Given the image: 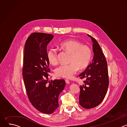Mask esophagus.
I'll return each instance as SVG.
<instances>
[{"mask_svg": "<svg viewBox=\"0 0 127 127\" xmlns=\"http://www.w3.org/2000/svg\"><path fill=\"white\" fill-rule=\"evenodd\" d=\"M65 82H66V83L67 84H68L70 83V81H69L68 80H67V79H66V80H65Z\"/></svg>", "mask_w": 127, "mask_h": 127, "instance_id": "34e87169", "label": "esophagus"}]
</instances>
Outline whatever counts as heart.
Here are the masks:
<instances>
[{"instance_id":"1","label":"heart","mask_w":127,"mask_h":127,"mask_svg":"<svg viewBox=\"0 0 127 127\" xmlns=\"http://www.w3.org/2000/svg\"><path fill=\"white\" fill-rule=\"evenodd\" d=\"M60 47L70 54L69 64H63L55 70L56 74L65 78H70L76 74L78 69L82 70L86 68L92 59V51L86 45L74 40L64 41L60 44ZM49 63L55 65L58 62V52L55 48H50L47 53Z\"/></svg>"}]
</instances>
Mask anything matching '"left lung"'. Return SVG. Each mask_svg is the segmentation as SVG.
Segmentation results:
<instances>
[{
	"instance_id": "8db88e82",
	"label": "left lung",
	"mask_w": 127,
	"mask_h": 127,
	"mask_svg": "<svg viewBox=\"0 0 127 127\" xmlns=\"http://www.w3.org/2000/svg\"><path fill=\"white\" fill-rule=\"evenodd\" d=\"M94 53L92 63L79 75L85 78L84 84L80 86L79 104L85 108H92L98 105L103 100L109 83L107 62L97 41L91 35Z\"/></svg>"
}]
</instances>
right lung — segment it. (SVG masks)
Listing matches in <instances>:
<instances>
[{"label": "right lung", "mask_w": 127, "mask_h": 127, "mask_svg": "<svg viewBox=\"0 0 127 127\" xmlns=\"http://www.w3.org/2000/svg\"><path fill=\"white\" fill-rule=\"evenodd\" d=\"M53 38L48 33H32L25 43L23 60V76L28 98L36 109L47 114L58 107L59 95L65 86L64 79L48 83L50 71L47 47Z\"/></svg>", "instance_id": "1"}]
</instances>
